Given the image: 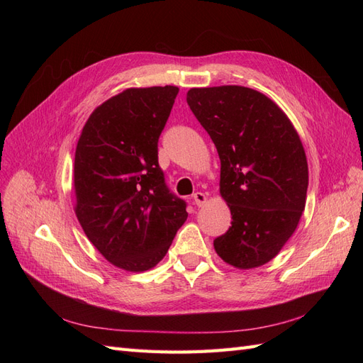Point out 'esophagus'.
I'll return each instance as SVG.
<instances>
[{
	"label": "esophagus",
	"mask_w": 363,
	"mask_h": 363,
	"mask_svg": "<svg viewBox=\"0 0 363 363\" xmlns=\"http://www.w3.org/2000/svg\"><path fill=\"white\" fill-rule=\"evenodd\" d=\"M192 200H194V204L201 207L203 204L207 203V196H206L203 192H195V194L192 195Z\"/></svg>",
	"instance_id": "34e87169"
}]
</instances>
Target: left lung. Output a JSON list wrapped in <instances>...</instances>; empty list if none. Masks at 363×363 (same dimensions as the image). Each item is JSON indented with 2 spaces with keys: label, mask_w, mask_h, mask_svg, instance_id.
<instances>
[{
  "label": "left lung",
  "mask_w": 363,
  "mask_h": 363,
  "mask_svg": "<svg viewBox=\"0 0 363 363\" xmlns=\"http://www.w3.org/2000/svg\"><path fill=\"white\" fill-rule=\"evenodd\" d=\"M186 101L216 147L219 192L233 219L213 240L215 251L239 269L265 265L306 206L309 169L300 136L271 98L250 87H192Z\"/></svg>",
  "instance_id": "8db88e82"
}]
</instances>
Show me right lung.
I'll use <instances>...</instances> for the list:
<instances>
[{"label":"right lung","instance_id":"right-lung-1","mask_svg":"<svg viewBox=\"0 0 363 363\" xmlns=\"http://www.w3.org/2000/svg\"><path fill=\"white\" fill-rule=\"evenodd\" d=\"M179 87H130L98 106L75 148V215L115 267L147 271L184 224V200L169 192L157 142Z\"/></svg>","mask_w":363,"mask_h":363}]
</instances>
